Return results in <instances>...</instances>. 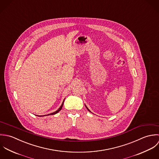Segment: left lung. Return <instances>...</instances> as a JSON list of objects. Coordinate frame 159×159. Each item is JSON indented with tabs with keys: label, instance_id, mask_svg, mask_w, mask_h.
<instances>
[{
	"label": "left lung",
	"instance_id": "1",
	"mask_svg": "<svg viewBox=\"0 0 159 159\" xmlns=\"http://www.w3.org/2000/svg\"><path fill=\"white\" fill-rule=\"evenodd\" d=\"M85 107H86V108H87V110H88V111H89V112H91V111H90V110H89V108H88V107H87V106H85Z\"/></svg>",
	"mask_w": 159,
	"mask_h": 159
}]
</instances>
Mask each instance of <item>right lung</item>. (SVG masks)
Listing matches in <instances>:
<instances>
[{
  "mask_svg": "<svg viewBox=\"0 0 159 159\" xmlns=\"http://www.w3.org/2000/svg\"><path fill=\"white\" fill-rule=\"evenodd\" d=\"M64 99L63 102V103H62V104L61 105V106L60 107V108L57 111H55V112H53V113H51V114H48V115H44V116H49V115H53V114H56L57 113H58V112H60L61 110V109H62V107H63V106L64 104ZM42 116H40L39 117H42Z\"/></svg>",
  "mask_w": 159,
  "mask_h": 159,
  "instance_id": "obj_1",
  "label": "right lung"
}]
</instances>
